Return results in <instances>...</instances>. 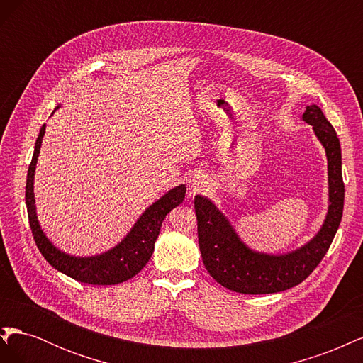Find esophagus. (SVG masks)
Returning <instances> with one entry per match:
<instances>
[{
  "label": "esophagus",
  "mask_w": 363,
  "mask_h": 363,
  "mask_svg": "<svg viewBox=\"0 0 363 363\" xmlns=\"http://www.w3.org/2000/svg\"><path fill=\"white\" fill-rule=\"evenodd\" d=\"M192 188H194V189H199V188H200V182H199V180H194V182H192Z\"/></svg>",
  "instance_id": "1"
}]
</instances>
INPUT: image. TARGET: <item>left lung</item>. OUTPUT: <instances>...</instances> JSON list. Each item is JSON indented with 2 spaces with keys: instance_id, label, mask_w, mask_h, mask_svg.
<instances>
[{
  "instance_id": "left-lung-1",
  "label": "left lung",
  "mask_w": 363,
  "mask_h": 363,
  "mask_svg": "<svg viewBox=\"0 0 363 363\" xmlns=\"http://www.w3.org/2000/svg\"><path fill=\"white\" fill-rule=\"evenodd\" d=\"M303 121L313 127L328 160L330 204L318 235L288 255L271 256L250 250L227 218L206 196H195L201 257L208 274L221 286L239 294H274L291 289L311 276L330 248L344 212V182L340 144L336 131L318 106L306 107Z\"/></svg>"
}]
</instances>
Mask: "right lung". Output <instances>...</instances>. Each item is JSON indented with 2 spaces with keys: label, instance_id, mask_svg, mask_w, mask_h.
<instances>
[{
  "label": "right lung",
  "instance_id": "right-lung-1",
  "mask_svg": "<svg viewBox=\"0 0 363 363\" xmlns=\"http://www.w3.org/2000/svg\"><path fill=\"white\" fill-rule=\"evenodd\" d=\"M45 135V125L40 128L35 145V155H33L31 163L27 172L26 184V204L28 212V223L35 242L42 252V256L50 263L52 268L67 274L71 279L89 283V284H118L123 283L147 265L152 251H155V242L159 236L163 219L177 207L186 194L184 184L177 186L164 194L160 200L150 206L147 211L138 219L135 227L124 238L121 244L115 248L103 252L100 256L92 257H74L65 255L63 251L54 247L45 233L42 232L36 216L35 206V192H33V180H35V169L39 157V151L42 145V138Z\"/></svg>",
  "mask_w": 363,
  "mask_h": 363
}]
</instances>
